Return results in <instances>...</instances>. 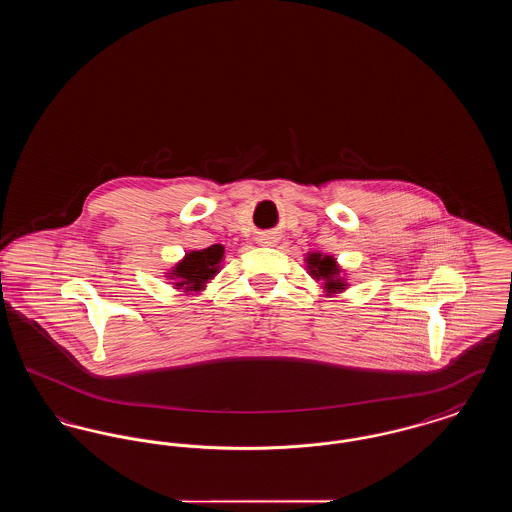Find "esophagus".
<instances>
[{
    "mask_svg": "<svg viewBox=\"0 0 512 512\" xmlns=\"http://www.w3.org/2000/svg\"><path fill=\"white\" fill-rule=\"evenodd\" d=\"M276 242H278V238H276V234H274V232H263V234H259V236H257V244L259 245L272 247V245H276Z\"/></svg>",
    "mask_w": 512,
    "mask_h": 512,
    "instance_id": "1",
    "label": "esophagus"
}]
</instances>
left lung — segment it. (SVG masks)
<instances>
[{
  "mask_svg": "<svg viewBox=\"0 0 512 512\" xmlns=\"http://www.w3.org/2000/svg\"><path fill=\"white\" fill-rule=\"evenodd\" d=\"M307 261H309V270H311V274L317 278V280H324V290H328V293L340 292L343 290V282H341L340 278H338V274H340V267L336 265V259H332V257H328V255H320V253H311L309 257H307Z\"/></svg>",
  "mask_w": 512,
  "mask_h": 512,
  "instance_id": "8db88e82",
  "label": "left lung"
}]
</instances>
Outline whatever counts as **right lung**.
Instances as JSON below:
<instances>
[{"label":"right lung","instance_id":"obj_1","mask_svg":"<svg viewBox=\"0 0 512 512\" xmlns=\"http://www.w3.org/2000/svg\"><path fill=\"white\" fill-rule=\"evenodd\" d=\"M222 255L224 247L219 244L188 253L172 272L171 278H176L178 290H201L217 274Z\"/></svg>","mask_w":512,"mask_h":512}]
</instances>
